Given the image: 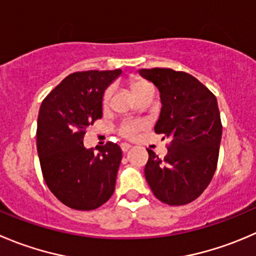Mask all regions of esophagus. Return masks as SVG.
<instances>
[{"label":"esophagus","instance_id":"esophagus-1","mask_svg":"<svg viewBox=\"0 0 256 256\" xmlns=\"http://www.w3.org/2000/svg\"><path fill=\"white\" fill-rule=\"evenodd\" d=\"M120 146H121V150H122L124 152H126V151H128L131 148V145L128 142H122Z\"/></svg>","mask_w":256,"mask_h":256}]
</instances>
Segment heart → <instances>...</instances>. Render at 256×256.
I'll list each match as a JSON object with an SVG mask.
<instances>
[{
	"instance_id": "obj_1",
	"label": "heart",
	"mask_w": 256,
	"mask_h": 256,
	"mask_svg": "<svg viewBox=\"0 0 256 256\" xmlns=\"http://www.w3.org/2000/svg\"><path fill=\"white\" fill-rule=\"evenodd\" d=\"M148 86L150 85H148V82H145V81L138 80V81H134V82L131 84V90H132L134 95L138 96V94L142 92V91L145 90V88H148ZM111 94H112L111 88H108V90L105 91V94H104V98H102L104 105H108V101H110V98H111ZM142 126H144V124L141 122V121H136V120L124 121V122L121 124L120 128H118V132H120L122 136H125V138H134V136L138 132V130H140Z\"/></svg>"
}]
</instances>
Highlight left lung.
Instances as JSON below:
<instances>
[{"mask_svg": "<svg viewBox=\"0 0 256 256\" xmlns=\"http://www.w3.org/2000/svg\"><path fill=\"white\" fill-rule=\"evenodd\" d=\"M138 74L160 91L155 132L170 140L162 160L148 148L146 181L160 202L188 204L202 194L216 170L222 134L216 98L186 72L155 68Z\"/></svg>", "mask_w": 256, "mask_h": 256, "instance_id": "8db88e82", "label": "left lung"}]
</instances>
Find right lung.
Returning a JSON list of instances; mask_svg holds the SVG:
<instances>
[{
    "mask_svg": "<svg viewBox=\"0 0 256 256\" xmlns=\"http://www.w3.org/2000/svg\"><path fill=\"white\" fill-rule=\"evenodd\" d=\"M121 72L71 74L40 108L36 135L42 175L52 194L71 209H98L115 191L120 146L108 142L86 148L84 136L88 126L102 118L104 94Z\"/></svg>",
    "mask_w": 256,
    "mask_h": 256,
    "instance_id": "1",
    "label": "right lung"
}]
</instances>
